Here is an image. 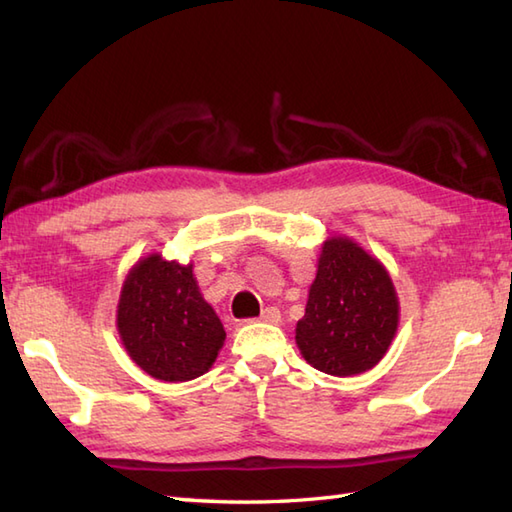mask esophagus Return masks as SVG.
<instances>
[{"label":"esophagus","mask_w":512,"mask_h":512,"mask_svg":"<svg viewBox=\"0 0 512 512\" xmlns=\"http://www.w3.org/2000/svg\"><path fill=\"white\" fill-rule=\"evenodd\" d=\"M259 321H266V323H279L281 321V312L277 308H266L259 314Z\"/></svg>","instance_id":"34e87169"}]
</instances>
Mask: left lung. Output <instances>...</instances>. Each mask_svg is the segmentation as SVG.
Wrapping results in <instances>:
<instances>
[{"mask_svg":"<svg viewBox=\"0 0 512 512\" xmlns=\"http://www.w3.org/2000/svg\"><path fill=\"white\" fill-rule=\"evenodd\" d=\"M398 321L400 303L387 268L350 237L325 239L295 330L301 356L325 374H363L387 354Z\"/></svg>","mask_w":512,"mask_h":512,"instance_id":"left-lung-1","label":"left lung"}]
</instances>
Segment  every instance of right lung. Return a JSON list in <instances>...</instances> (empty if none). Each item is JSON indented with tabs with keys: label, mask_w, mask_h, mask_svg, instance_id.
<instances>
[{
	"label": "right lung",
	"mask_w": 512,
	"mask_h": 512,
	"mask_svg": "<svg viewBox=\"0 0 512 512\" xmlns=\"http://www.w3.org/2000/svg\"><path fill=\"white\" fill-rule=\"evenodd\" d=\"M116 328L129 358L165 383H184L209 372L226 339L222 321L202 297L193 264L160 253L140 257L129 268Z\"/></svg>",
	"instance_id": "1"
}]
</instances>
